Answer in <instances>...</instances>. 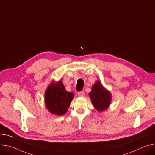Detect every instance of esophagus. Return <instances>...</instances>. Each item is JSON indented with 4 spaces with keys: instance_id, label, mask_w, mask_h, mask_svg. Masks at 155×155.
Listing matches in <instances>:
<instances>
[{
    "instance_id": "obj_1",
    "label": "esophagus",
    "mask_w": 155,
    "mask_h": 155,
    "mask_svg": "<svg viewBox=\"0 0 155 155\" xmlns=\"http://www.w3.org/2000/svg\"><path fill=\"white\" fill-rule=\"evenodd\" d=\"M78 96H81V97H83L84 96V92L83 91H80L78 93Z\"/></svg>"
}]
</instances>
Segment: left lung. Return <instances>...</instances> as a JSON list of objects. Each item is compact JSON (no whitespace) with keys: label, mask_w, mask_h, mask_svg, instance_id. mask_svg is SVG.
Here are the masks:
<instances>
[{"label":"left lung","mask_w":155,"mask_h":155,"mask_svg":"<svg viewBox=\"0 0 155 155\" xmlns=\"http://www.w3.org/2000/svg\"><path fill=\"white\" fill-rule=\"evenodd\" d=\"M89 96L94 107L99 112L106 110L112 99L111 93L106 89L100 81H96L93 85Z\"/></svg>","instance_id":"8db88e82"}]
</instances>
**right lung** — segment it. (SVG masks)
Instances as JSON below:
<instances>
[{
    "instance_id": "1",
    "label": "right lung",
    "mask_w": 155,
    "mask_h": 155,
    "mask_svg": "<svg viewBox=\"0 0 155 155\" xmlns=\"http://www.w3.org/2000/svg\"><path fill=\"white\" fill-rule=\"evenodd\" d=\"M74 98V94L65 90L61 80H53L48 86L44 96L47 109L51 114L58 116L68 112Z\"/></svg>"
}]
</instances>
